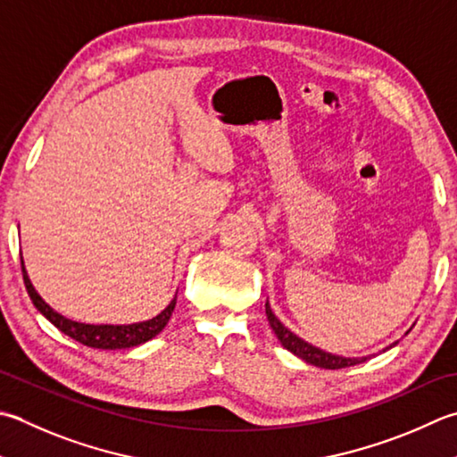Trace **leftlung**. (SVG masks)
Returning a JSON list of instances; mask_svg holds the SVG:
<instances>
[{
    "label": "left lung",
    "instance_id": "8db88e82",
    "mask_svg": "<svg viewBox=\"0 0 457 457\" xmlns=\"http://www.w3.org/2000/svg\"><path fill=\"white\" fill-rule=\"evenodd\" d=\"M265 315H267V320H270L273 333L277 335V338H279V343L287 348V351L297 354L299 359H303L309 364H315V366H320V369H328V370H338V369H346V366H354L366 361V356L364 359H345V356L328 354L325 351H320V348H315L312 345L305 343L297 335H293L287 327H283L279 323V319L273 315L270 303H265Z\"/></svg>",
    "mask_w": 457,
    "mask_h": 457
}]
</instances>
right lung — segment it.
Wrapping results in <instances>:
<instances>
[{"label": "right lung", "instance_id": "obj_1", "mask_svg": "<svg viewBox=\"0 0 457 457\" xmlns=\"http://www.w3.org/2000/svg\"><path fill=\"white\" fill-rule=\"evenodd\" d=\"M21 271H23V281H25V289L29 293V297L33 301V305L37 307V311L45 319H49L53 325H55L61 333H65L67 337L75 338L77 343L91 346V348H104V351H114V348H130L150 341L154 338L160 330L166 327V323L172 317V311L176 307V297L170 301V305L156 315L154 319L145 320V323H132V325H85V323H77V320H69L65 317H61L57 311H53L47 303H45L39 293L33 289V285L27 277V271L23 267V259H21Z\"/></svg>", "mask_w": 457, "mask_h": 457}]
</instances>
